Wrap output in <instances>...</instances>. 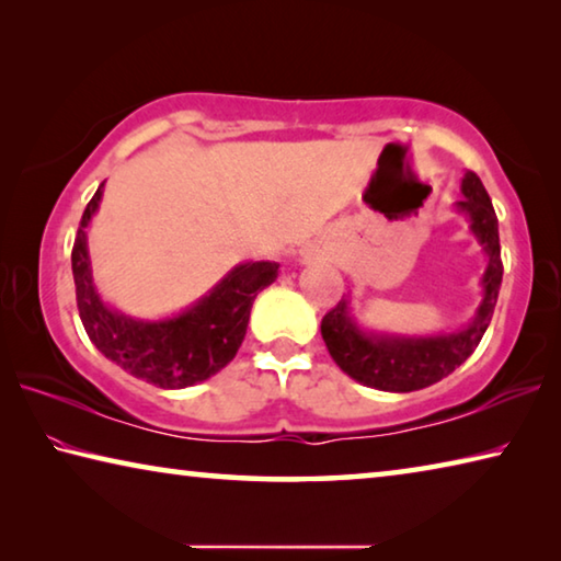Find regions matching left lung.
<instances>
[{
    "label": "left lung",
    "instance_id": "1",
    "mask_svg": "<svg viewBox=\"0 0 561 561\" xmlns=\"http://www.w3.org/2000/svg\"><path fill=\"white\" fill-rule=\"evenodd\" d=\"M462 213L470 215L472 232L490 254V264L482 284H485V299H482L478 317L472 324L450 336L431 339H378L366 336L348 319L346 299H341L334 309H329L321 319V336L329 348L331 358L339 368L356 381L381 388V391L408 393L417 388L438 383L440 378L453 374L455 368L470 358L485 334L495 311L500 284H502V257H500V234L497 215L482 180L468 173L462 180V201L458 203Z\"/></svg>",
    "mask_w": 561,
    "mask_h": 561
}]
</instances>
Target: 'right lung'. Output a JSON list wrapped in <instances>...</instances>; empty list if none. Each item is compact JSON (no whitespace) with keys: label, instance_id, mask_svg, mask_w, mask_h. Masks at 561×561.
<instances>
[{"label":"right lung","instance_id":"right-lung-1","mask_svg":"<svg viewBox=\"0 0 561 561\" xmlns=\"http://www.w3.org/2000/svg\"><path fill=\"white\" fill-rule=\"evenodd\" d=\"M99 201L101 187L81 215L71 250L76 307L89 339L113 364L158 388H185L215 376L234 358L247 334L252 301L277 279L279 264H240L193 309L158 324L113 314L93 289L89 270L87 227Z\"/></svg>","mask_w":561,"mask_h":561}]
</instances>
